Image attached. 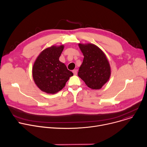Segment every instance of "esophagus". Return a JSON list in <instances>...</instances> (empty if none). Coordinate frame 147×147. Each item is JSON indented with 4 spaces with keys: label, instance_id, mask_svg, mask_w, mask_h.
I'll list each match as a JSON object with an SVG mask.
<instances>
[{
    "label": "esophagus",
    "instance_id": "esophagus-1",
    "mask_svg": "<svg viewBox=\"0 0 147 147\" xmlns=\"http://www.w3.org/2000/svg\"><path fill=\"white\" fill-rule=\"evenodd\" d=\"M73 74H74V75H77V70L76 69V70H73Z\"/></svg>",
    "mask_w": 147,
    "mask_h": 147
}]
</instances>
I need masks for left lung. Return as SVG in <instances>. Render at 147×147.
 <instances>
[{"instance_id":"obj_1","label":"left lung","mask_w":147,"mask_h":147,"mask_svg":"<svg viewBox=\"0 0 147 147\" xmlns=\"http://www.w3.org/2000/svg\"><path fill=\"white\" fill-rule=\"evenodd\" d=\"M84 59L78 72V77L92 90L100 89L108 81L111 69L106 55L96 45L78 44Z\"/></svg>"}]
</instances>
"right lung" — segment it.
Wrapping results in <instances>:
<instances>
[{
    "label": "right lung",
    "mask_w": 147,
    "mask_h": 147,
    "mask_svg": "<svg viewBox=\"0 0 147 147\" xmlns=\"http://www.w3.org/2000/svg\"><path fill=\"white\" fill-rule=\"evenodd\" d=\"M65 47L53 45L42 51L32 66V77L43 92L55 94L63 88L73 73L59 60Z\"/></svg>",
    "instance_id": "1"
}]
</instances>
